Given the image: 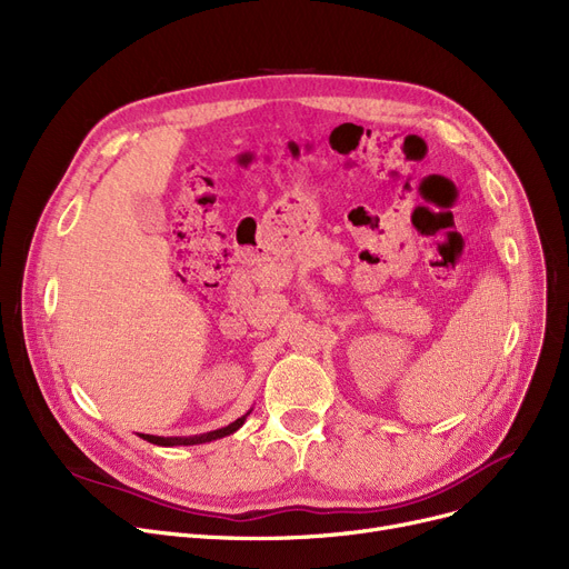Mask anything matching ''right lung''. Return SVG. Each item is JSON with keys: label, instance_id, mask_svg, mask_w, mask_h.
Listing matches in <instances>:
<instances>
[{"label": "right lung", "instance_id": "1", "mask_svg": "<svg viewBox=\"0 0 569 569\" xmlns=\"http://www.w3.org/2000/svg\"><path fill=\"white\" fill-rule=\"evenodd\" d=\"M253 410V408H251ZM251 410L242 417H237L234 422H230L228 427H221L217 431H209V433H200V436H189V438H182V436H174V438H163V436H149V433H140L142 440L152 442V445H161V447H174V445H202V442H212L217 438H226L230 433H234L239 427H242L247 422V417L251 415Z\"/></svg>", "mask_w": 569, "mask_h": 569}]
</instances>
